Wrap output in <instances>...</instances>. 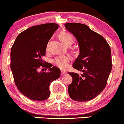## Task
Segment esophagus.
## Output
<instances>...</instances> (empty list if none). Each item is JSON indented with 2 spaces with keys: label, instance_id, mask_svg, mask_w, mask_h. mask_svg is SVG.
I'll return each mask as SVG.
<instances>
[{
  "label": "esophagus",
  "instance_id": "34e87169",
  "mask_svg": "<svg viewBox=\"0 0 124 124\" xmlns=\"http://www.w3.org/2000/svg\"><path fill=\"white\" fill-rule=\"evenodd\" d=\"M67 72L65 71H63V70H62V71H61V74H62V75H65V74H67Z\"/></svg>",
  "mask_w": 124,
  "mask_h": 124
}]
</instances>
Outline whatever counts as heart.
<instances>
[{"instance_id": "obj_1", "label": "heart", "mask_w": 124, "mask_h": 124, "mask_svg": "<svg viewBox=\"0 0 124 124\" xmlns=\"http://www.w3.org/2000/svg\"><path fill=\"white\" fill-rule=\"evenodd\" d=\"M58 37L62 43L67 46L71 45L74 42V37L71 34L67 32H61L58 34ZM70 61V57L66 55H62L54 58L53 60V64L60 69H66L69 67V63Z\"/></svg>"}]
</instances>
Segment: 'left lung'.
Segmentation results:
<instances>
[{
	"instance_id": "8db88e82",
	"label": "left lung",
	"mask_w": 124,
	"mask_h": 124,
	"mask_svg": "<svg viewBox=\"0 0 124 124\" xmlns=\"http://www.w3.org/2000/svg\"><path fill=\"white\" fill-rule=\"evenodd\" d=\"M65 27L77 38L80 54L73 64L82 71L70 72L73 81L68 86L70 97L78 102H86L104 90L112 70L111 50L105 39L86 25L67 23Z\"/></svg>"
}]
</instances>
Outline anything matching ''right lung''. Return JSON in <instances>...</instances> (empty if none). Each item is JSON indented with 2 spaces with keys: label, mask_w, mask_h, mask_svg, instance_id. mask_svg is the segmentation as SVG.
Returning a JSON list of instances; mask_svg holds the SVG:
<instances>
[{
  "label": "right lung",
  "mask_w": 124,
  "mask_h": 124,
  "mask_svg": "<svg viewBox=\"0 0 124 124\" xmlns=\"http://www.w3.org/2000/svg\"><path fill=\"white\" fill-rule=\"evenodd\" d=\"M58 28L55 23L35 25L18 35L10 51V69L20 92L28 99L42 101L50 96V85L60 77V70L44 64L47 43ZM41 67L49 71L39 72Z\"/></svg>",
  "instance_id": "add662e5"
}]
</instances>
